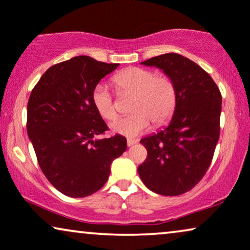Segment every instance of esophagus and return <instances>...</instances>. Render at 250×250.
I'll return each mask as SVG.
<instances>
[{
  "label": "esophagus",
  "mask_w": 250,
  "mask_h": 250,
  "mask_svg": "<svg viewBox=\"0 0 250 250\" xmlns=\"http://www.w3.org/2000/svg\"><path fill=\"white\" fill-rule=\"evenodd\" d=\"M136 143H137V139H131V138L127 139V145H128V146H132V145H135Z\"/></svg>",
  "instance_id": "esophagus-1"
}]
</instances>
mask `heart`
<instances>
[{
	"label": "heart",
	"mask_w": 250,
	"mask_h": 250,
	"mask_svg": "<svg viewBox=\"0 0 250 250\" xmlns=\"http://www.w3.org/2000/svg\"><path fill=\"white\" fill-rule=\"evenodd\" d=\"M113 83L119 94L134 96L130 105L134 113L111 125L116 134L136 137L147 130L151 121L154 127H161L171 119L177 104V89L170 76L156 75L148 68L129 67L114 75ZM91 101L102 118L109 121L116 118L114 101L105 84L95 86Z\"/></svg>",
	"instance_id": "b5f03b06"
}]
</instances>
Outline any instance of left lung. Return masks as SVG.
I'll list each match as a JSON object with an SVG mask.
<instances>
[{
    "mask_svg": "<svg viewBox=\"0 0 250 250\" xmlns=\"http://www.w3.org/2000/svg\"><path fill=\"white\" fill-rule=\"evenodd\" d=\"M142 64L161 68L174 80L177 104L168 127L141 141L147 158L138 174L158 194H183L201 181L211 164L221 129V91L205 69L178 53Z\"/></svg>",
    "mask_w": 250,
    "mask_h": 250,
    "instance_id": "obj_1",
    "label": "left lung"
}]
</instances>
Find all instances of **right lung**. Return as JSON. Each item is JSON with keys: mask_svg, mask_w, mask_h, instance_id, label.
Returning <instances> with one entry per match:
<instances>
[{"mask_svg": "<svg viewBox=\"0 0 250 250\" xmlns=\"http://www.w3.org/2000/svg\"><path fill=\"white\" fill-rule=\"evenodd\" d=\"M118 66L88 56L68 59L46 69L29 96L27 134L39 166L67 197L101 189L112 161L127 149L121 135L96 139L108 127L91 101L95 86Z\"/></svg>", "mask_w": 250, "mask_h": 250, "instance_id": "add662e5", "label": "right lung"}]
</instances>
